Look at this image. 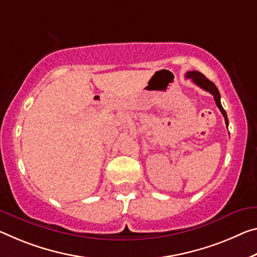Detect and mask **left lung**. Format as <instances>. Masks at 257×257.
I'll list each match as a JSON object with an SVG mask.
<instances>
[{
    "label": "left lung",
    "mask_w": 257,
    "mask_h": 257,
    "mask_svg": "<svg viewBox=\"0 0 257 257\" xmlns=\"http://www.w3.org/2000/svg\"><path fill=\"white\" fill-rule=\"evenodd\" d=\"M186 77L187 79H191L193 81V82L198 85V87H200L203 90L208 91L209 93L214 96V99H215V103H216L217 107L219 108V111L223 114L224 116V120H225V123H226V127L229 125V120H227V115H226V112L225 109L223 108L222 104H221V95H219V91L216 85H215L211 81H209L207 77L201 74L200 72L198 71H190L186 73Z\"/></svg>",
    "instance_id": "8db88e82"
}]
</instances>
